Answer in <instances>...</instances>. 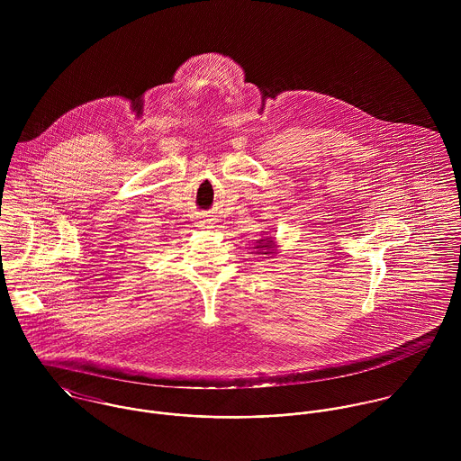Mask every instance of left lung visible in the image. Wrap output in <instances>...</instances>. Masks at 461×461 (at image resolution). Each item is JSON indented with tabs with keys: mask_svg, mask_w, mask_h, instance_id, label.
I'll return each instance as SVG.
<instances>
[{
	"mask_svg": "<svg viewBox=\"0 0 461 461\" xmlns=\"http://www.w3.org/2000/svg\"><path fill=\"white\" fill-rule=\"evenodd\" d=\"M254 249H256L254 254L263 256L266 259H267V258H273V256L276 254V243L273 241L271 236H264L261 240H258V245H256Z\"/></svg>",
	"mask_w": 461,
	"mask_h": 461,
	"instance_id": "8db88e82",
	"label": "left lung"
}]
</instances>
